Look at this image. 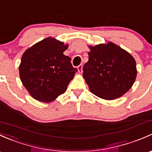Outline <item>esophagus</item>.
<instances>
[{"mask_svg": "<svg viewBox=\"0 0 152 152\" xmlns=\"http://www.w3.org/2000/svg\"><path fill=\"white\" fill-rule=\"evenodd\" d=\"M78 71H79V73H82V69H83V65L82 64H80V65L78 66Z\"/></svg>", "mask_w": 152, "mask_h": 152, "instance_id": "esophagus-1", "label": "esophagus"}]
</instances>
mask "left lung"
Returning <instances> with one entry per match:
<instances>
[{"mask_svg":"<svg viewBox=\"0 0 152 152\" xmlns=\"http://www.w3.org/2000/svg\"><path fill=\"white\" fill-rule=\"evenodd\" d=\"M89 47V60L83 67V76L89 90L105 100L122 96L136 79L135 59L114 43Z\"/></svg>","mask_w":152,"mask_h":152,"instance_id":"1","label":"left lung"}]
</instances>
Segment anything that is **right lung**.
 Instances as JSON below:
<instances>
[{
    "label": "right lung",
    "instance_id": "obj_1",
    "mask_svg": "<svg viewBox=\"0 0 152 152\" xmlns=\"http://www.w3.org/2000/svg\"><path fill=\"white\" fill-rule=\"evenodd\" d=\"M68 44L47 38L27 49L20 65V76L32 97L44 103L53 101L66 91L77 69L64 55Z\"/></svg>",
    "mask_w": 152,
    "mask_h": 152
}]
</instances>
